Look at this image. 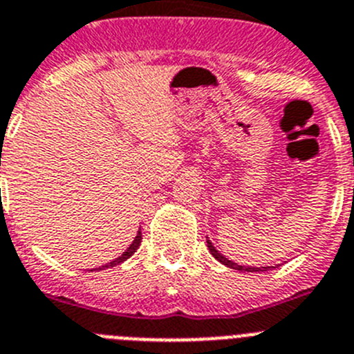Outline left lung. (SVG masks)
I'll return each mask as SVG.
<instances>
[{"instance_id": "8db88e82", "label": "left lung", "mask_w": 354, "mask_h": 354, "mask_svg": "<svg viewBox=\"0 0 354 354\" xmlns=\"http://www.w3.org/2000/svg\"><path fill=\"white\" fill-rule=\"evenodd\" d=\"M206 243H208V250H209V252H212V256L215 257V259L218 261V263L225 264L227 268L238 270V272H268V270L277 268V266H279V264H277V266H243V264L234 263V261L227 259V257H225L224 254L218 252V250H216V248L213 247V243H212V241H209L208 236H206Z\"/></svg>"}]
</instances>
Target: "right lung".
Wrapping results in <instances>:
<instances>
[{"instance_id":"obj_1","label":"right lung","mask_w":354,"mask_h":354,"mask_svg":"<svg viewBox=\"0 0 354 354\" xmlns=\"http://www.w3.org/2000/svg\"><path fill=\"white\" fill-rule=\"evenodd\" d=\"M141 240H142V234H141V229H139V231H138V234H136V238H133V241H132V243H130V247L127 248V250H125V252L122 254V256H120V257H116V259H114V261H111V263L104 264V266H100V268H95V270H104V268H111V266H116V264H122L123 261H127V259H129V257L132 256V254L136 252V250H138V248H139V245H141Z\"/></svg>"}]
</instances>
